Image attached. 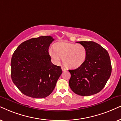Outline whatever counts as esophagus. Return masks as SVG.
I'll return each instance as SVG.
<instances>
[{"instance_id":"esophagus-1","label":"esophagus","mask_w":121,"mask_h":121,"mask_svg":"<svg viewBox=\"0 0 121 121\" xmlns=\"http://www.w3.org/2000/svg\"><path fill=\"white\" fill-rule=\"evenodd\" d=\"M61 69H62V71H66V70H67L65 68H64V66H62V67H61Z\"/></svg>"}]
</instances>
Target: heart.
<instances>
[{
	"instance_id": "heart-1",
	"label": "heart",
	"mask_w": 121,
	"mask_h": 121,
	"mask_svg": "<svg viewBox=\"0 0 121 121\" xmlns=\"http://www.w3.org/2000/svg\"><path fill=\"white\" fill-rule=\"evenodd\" d=\"M54 47L55 50H48V53L56 64L60 63L61 59H63L66 66L74 69L82 65L86 59V48L81 44L59 42L56 43Z\"/></svg>"
}]
</instances>
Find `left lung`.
<instances>
[{
	"label": "left lung",
	"mask_w": 121,
	"mask_h": 121,
	"mask_svg": "<svg viewBox=\"0 0 121 121\" xmlns=\"http://www.w3.org/2000/svg\"><path fill=\"white\" fill-rule=\"evenodd\" d=\"M86 50L84 62L78 68L69 70V84L75 94L89 96L101 91L111 76L112 65L107 51L93 41H80Z\"/></svg>",
	"instance_id": "obj_1"
}]
</instances>
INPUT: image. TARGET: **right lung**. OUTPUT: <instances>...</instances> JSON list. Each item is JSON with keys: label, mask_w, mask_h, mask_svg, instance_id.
Segmentation results:
<instances>
[{"label": "right lung", "mask_w": 121, "mask_h": 121, "mask_svg": "<svg viewBox=\"0 0 121 121\" xmlns=\"http://www.w3.org/2000/svg\"><path fill=\"white\" fill-rule=\"evenodd\" d=\"M51 36L33 38L20 44L10 64L12 80L23 94L43 98L54 89L62 74L60 66L53 65L48 53Z\"/></svg>", "instance_id": "obj_1"}]
</instances>
